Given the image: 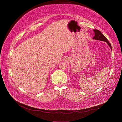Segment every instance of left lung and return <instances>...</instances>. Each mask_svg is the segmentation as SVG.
<instances>
[{"label":"left lung","instance_id":"left-lung-1","mask_svg":"<svg viewBox=\"0 0 122 122\" xmlns=\"http://www.w3.org/2000/svg\"><path fill=\"white\" fill-rule=\"evenodd\" d=\"M93 31H94V33L95 34V36L93 37V40H98V41H103L106 42L109 45V46H110V48L112 49L111 44L109 42L108 40L101 33V32L100 30L95 29V30H93Z\"/></svg>","mask_w":122,"mask_h":122}]
</instances>
